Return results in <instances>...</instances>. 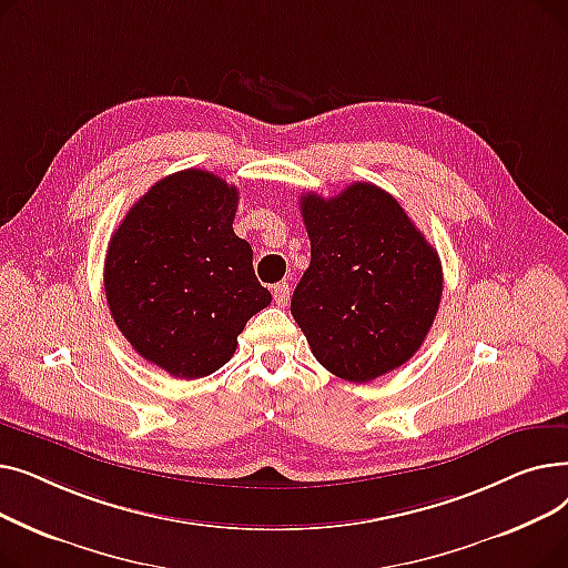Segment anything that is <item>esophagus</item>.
<instances>
[{
  "instance_id": "1",
  "label": "esophagus",
  "mask_w": 568,
  "mask_h": 568,
  "mask_svg": "<svg viewBox=\"0 0 568 568\" xmlns=\"http://www.w3.org/2000/svg\"><path fill=\"white\" fill-rule=\"evenodd\" d=\"M272 292H274V300L278 306H287V302H290V285L287 283H276Z\"/></svg>"
}]
</instances>
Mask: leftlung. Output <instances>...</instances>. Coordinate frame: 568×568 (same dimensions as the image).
<instances>
[{
	"instance_id": "obj_1",
	"label": "left lung",
	"mask_w": 568,
	"mask_h": 568,
	"mask_svg": "<svg viewBox=\"0 0 568 568\" xmlns=\"http://www.w3.org/2000/svg\"><path fill=\"white\" fill-rule=\"evenodd\" d=\"M311 266L292 317L315 359L347 382L409 362L442 300V262L394 195L356 182L336 197L302 195Z\"/></svg>"
}]
</instances>
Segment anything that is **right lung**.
<instances>
[{
    "label": "right lung",
    "instance_id": "right-lung-1",
    "mask_svg": "<svg viewBox=\"0 0 568 568\" xmlns=\"http://www.w3.org/2000/svg\"><path fill=\"white\" fill-rule=\"evenodd\" d=\"M236 186L206 170L149 189L110 239L103 287L133 349L179 379L216 373L246 322L272 304L232 230Z\"/></svg>",
    "mask_w": 568,
    "mask_h": 568
}]
</instances>
